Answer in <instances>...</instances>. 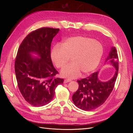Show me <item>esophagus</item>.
Here are the masks:
<instances>
[{
  "instance_id": "34e87169",
  "label": "esophagus",
  "mask_w": 133,
  "mask_h": 133,
  "mask_svg": "<svg viewBox=\"0 0 133 133\" xmlns=\"http://www.w3.org/2000/svg\"><path fill=\"white\" fill-rule=\"evenodd\" d=\"M71 79H65L64 80V83H67V82H71Z\"/></svg>"
}]
</instances>
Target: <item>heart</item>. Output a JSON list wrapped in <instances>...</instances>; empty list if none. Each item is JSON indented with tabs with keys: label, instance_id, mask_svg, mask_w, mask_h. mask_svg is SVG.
Instances as JSON below:
<instances>
[{
	"label": "heart",
	"instance_id": "heart-1",
	"mask_svg": "<svg viewBox=\"0 0 133 133\" xmlns=\"http://www.w3.org/2000/svg\"><path fill=\"white\" fill-rule=\"evenodd\" d=\"M103 54L100 42L87 37L76 36L65 39L62 45H55L51 53V59L58 68L65 67L71 59L72 63L61 72L62 76L76 78L93 72Z\"/></svg>",
	"mask_w": 133,
	"mask_h": 133
}]
</instances>
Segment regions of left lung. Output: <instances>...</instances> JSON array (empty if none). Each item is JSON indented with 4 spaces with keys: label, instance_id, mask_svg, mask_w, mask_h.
<instances>
[{
    "label": "left lung",
    "instance_id": "left-lung-1",
    "mask_svg": "<svg viewBox=\"0 0 133 133\" xmlns=\"http://www.w3.org/2000/svg\"><path fill=\"white\" fill-rule=\"evenodd\" d=\"M106 62L116 70L113 77L109 80L100 81L98 78L99 71H97L86 78L77 81L79 88L73 95L72 100L78 108L85 111L95 109L106 101L112 92L118 69V58L115 47H111Z\"/></svg>",
    "mask_w": 133,
    "mask_h": 133
}]
</instances>
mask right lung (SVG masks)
Returning a JSON list of instances; mask_svg holds the SVG:
<instances>
[{
    "mask_svg": "<svg viewBox=\"0 0 133 133\" xmlns=\"http://www.w3.org/2000/svg\"><path fill=\"white\" fill-rule=\"evenodd\" d=\"M59 29L43 27L35 30L21 43L15 60V73L20 92L31 105L41 107L50 103L58 85L64 79L55 78L58 73L51 57L53 38ZM37 54L39 58L32 56Z\"/></svg>",
    "mask_w": 133,
    "mask_h": 133,
    "instance_id": "right-lung-1",
    "label": "right lung"
}]
</instances>
